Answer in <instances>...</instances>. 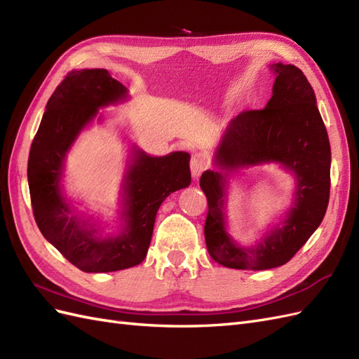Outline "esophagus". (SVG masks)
I'll return each instance as SVG.
<instances>
[{
    "mask_svg": "<svg viewBox=\"0 0 359 359\" xmlns=\"http://www.w3.org/2000/svg\"><path fill=\"white\" fill-rule=\"evenodd\" d=\"M209 167V161L206 158V155L201 151L194 153L192 158H191V172H192V177L198 179L201 176V172L204 170H208Z\"/></svg>",
    "mask_w": 359,
    "mask_h": 359,
    "instance_id": "1",
    "label": "esophagus"
}]
</instances>
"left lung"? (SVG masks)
I'll use <instances>...</instances> for the list:
<instances>
[{"label": "left lung", "mask_w": 359, "mask_h": 359, "mask_svg": "<svg viewBox=\"0 0 359 359\" xmlns=\"http://www.w3.org/2000/svg\"><path fill=\"white\" fill-rule=\"evenodd\" d=\"M271 69L276 75L271 100L263 109L243 111L230 121L215 153V165L221 170L204 171L200 179L209 204L208 251L231 269L264 271L287 263L319 227L330 201L331 146L313 87L293 65L276 63ZM271 161L295 174L294 206L257 245L242 248L224 227L226 176L238 168Z\"/></svg>", "instance_id": "obj_1"}]
</instances>
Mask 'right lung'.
Listing matches in <instances>:
<instances>
[{
  "mask_svg": "<svg viewBox=\"0 0 359 359\" xmlns=\"http://www.w3.org/2000/svg\"><path fill=\"white\" fill-rule=\"evenodd\" d=\"M126 97L128 88L107 69L69 72L49 97L29 149L28 187L37 227L84 272H114L140 264L147 254L162 201L191 183V156L187 151L155 158L134 149L123 177L120 233L102 236L88 219L72 212L61 192L66 153L99 108Z\"/></svg>",
  "mask_w": 359,
  "mask_h": 359,
  "instance_id": "obj_1",
  "label": "right lung"
}]
</instances>
